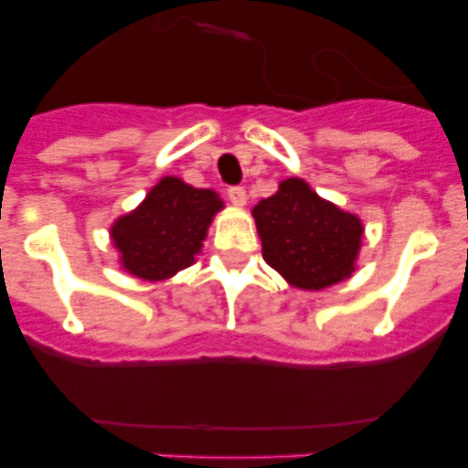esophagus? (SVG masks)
<instances>
[{
	"label": "esophagus",
	"mask_w": 468,
	"mask_h": 468,
	"mask_svg": "<svg viewBox=\"0 0 468 468\" xmlns=\"http://www.w3.org/2000/svg\"><path fill=\"white\" fill-rule=\"evenodd\" d=\"M227 197H229V201L234 206H239V208H241V206H246V189L243 187H229L227 189Z\"/></svg>",
	"instance_id": "1"
}]
</instances>
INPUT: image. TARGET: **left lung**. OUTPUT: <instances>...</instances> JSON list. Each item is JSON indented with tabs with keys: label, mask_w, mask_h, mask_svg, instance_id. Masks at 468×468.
Returning <instances> with one entry per match:
<instances>
[{
	"label": "left lung",
	"mask_w": 468,
	"mask_h": 468,
	"mask_svg": "<svg viewBox=\"0 0 468 468\" xmlns=\"http://www.w3.org/2000/svg\"><path fill=\"white\" fill-rule=\"evenodd\" d=\"M262 258L288 285L324 291L351 279L363 243V222L318 197L302 177L281 180L271 197L253 206Z\"/></svg>",
	"instance_id": "1"
}]
</instances>
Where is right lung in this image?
<instances>
[{
    "label": "right lung",
    "instance_id": "obj_1",
    "mask_svg": "<svg viewBox=\"0 0 468 468\" xmlns=\"http://www.w3.org/2000/svg\"><path fill=\"white\" fill-rule=\"evenodd\" d=\"M225 201L213 189H197L164 176L131 213L110 227L122 270L140 281H166L197 262L213 218Z\"/></svg>",
    "mask_w": 468,
    "mask_h": 468
}]
</instances>
